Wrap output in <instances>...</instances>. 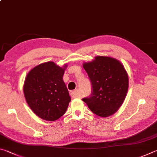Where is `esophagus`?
<instances>
[{"instance_id": "34e87169", "label": "esophagus", "mask_w": 157, "mask_h": 157, "mask_svg": "<svg viewBox=\"0 0 157 157\" xmlns=\"http://www.w3.org/2000/svg\"><path fill=\"white\" fill-rule=\"evenodd\" d=\"M70 95L72 98H75L78 97V90H72L70 92Z\"/></svg>"}]
</instances>
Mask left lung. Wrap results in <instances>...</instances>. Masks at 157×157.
Segmentation results:
<instances>
[{"label": "left lung", "mask_w": 157, "mask_h": 157, "mask_svg": "<svg viewBox=\"0 0 157 157\" xmlns=\"http://www.w3.org/2000/svg\"><path fill=\"white\" fill-rule=\"evenodd\" d=\"M83 67L93 91L82 101L101 117L115 114L123 104L128 89V76L123 64L110 57L96 56L92 62L84 63Z\"/></svg>", "instance_id": "left-lung-1"}]
</instances>
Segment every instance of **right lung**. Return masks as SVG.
<instances>
[{
    "mask_svg": "<svg viewBox=\"0 0 157 157\" xmlns=\"http://www.w3.org/2000/svg\"><path fill=\"white\" fill-rule=\"evenodd\" d=\"M64 64L60 67L53 62L38 65L27 75L23 86L27 104L44 120L56 121L64 115L71 101L69 90L63 81Z\"/></svg>",
    "mask_w": 157,
    "mask_h": 157,
    "instance_id": "1",
    "label": "right lung"
}]
</instances>
